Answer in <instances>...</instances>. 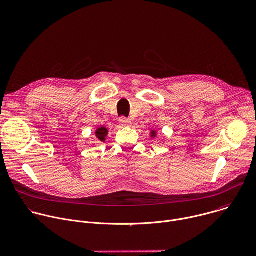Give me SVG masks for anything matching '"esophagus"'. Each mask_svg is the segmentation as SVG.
<instances>
[{"instance_id":"34e87169","label":"esophagus","mask_w":256,"mask_h":256,"mask_svg":"<svg viewBox=\"0 0 256 256\" xmlns=\"http://www.w3.org/2000/svg\"><path fill=\"white\" fill-rule=\"evenodd\" d=\"M118 122H120V126H130V124H132V122H130V120H128V118H124V116H122V118H120V120H118Z\"/></svg>"}]
</instances>
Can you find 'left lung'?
Wrapping results in <instances>:
<instances>
[{
  "instance_id": "1",
  "label": "left lung",
  "mask_w": 256,
  "mask_h": 256,
  "mask_svg": "<svg viewBox=\"0 0 256 256\" xmlns=\"http://www.w3.org/2000/svg\"><path fill=\"white\" fill-rule=\"evenodd\" d=\"M151 134H152V138H155V136H156V132H152Z\"/></svg>"
}]
</instances>
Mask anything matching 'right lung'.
<instances>
[{"instance_id":"1","label":"right lung","mask_w":256,"mask_h":256,"mask_svg":"<svg viewBox=\"0 0 256 256\" xmlns=\"http://www.w3.org/2000/svg\"><path fill=\"white\" fill-rule=\"evenodd\" d=\"M107 136V130L105 128H99L96 130V136L100 142H104L105 140V136Z\"/></svg>"}]
</instances>
